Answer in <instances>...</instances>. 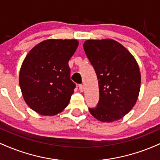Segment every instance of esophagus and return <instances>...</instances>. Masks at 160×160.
<instances>
[{
    "instance_id": "34e87169",
    "label": "esophagus",
    "mask_w": 160,
    "mask_h": 160,
    "mask_svg": "<svg viewBox=\"0 0 160 160\" xmlns=\"http://www.w3.org/2000/svg\"><path fill=\"white\" fill-rule=\"evenodd\" d=\"M79 90H80L81 92L84 91V86L83 85H79Z\"/></svg>"
}]
</instances>
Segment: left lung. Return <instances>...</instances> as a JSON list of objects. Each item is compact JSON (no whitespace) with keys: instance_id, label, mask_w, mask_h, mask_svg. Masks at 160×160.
Masks as SVG:
<instances>
[{"instance_id":"obj_1","label":"left lung","mask_w":160,"mask_h":160,"mask_svg":"<svg viewBox=\"0 0 160 160\" xmlns=\"http://www.w3.org/2000/svg\"><path fill=\"white\" fill-rule=\"evenodd\" d=\"M83 49L96 73L99 88L98 103L89 108V112L101 122L120 120L138 98L141 77L136 60L112 39L86 40Z\"/></svg>"}]
</instances>
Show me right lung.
<instances>
[{
  "label": "right lung",
  "mask_w": 160,
  "mask_h": 160,
  "mask_svg": "<svg viewBox=\"0 0 160 160\" xmlns=\"http://www.w3.org/2000/svg\"><path fill=\"white\" fill-rule=\"evenodd\" d=\"M79 45L77 40L49 39L27 54L19 71V86L26 104L43 116H54L68 105L74 82L68 62Z\"/></svg>",
  "instance_id": "right-lung-1"
}]
</instances>
